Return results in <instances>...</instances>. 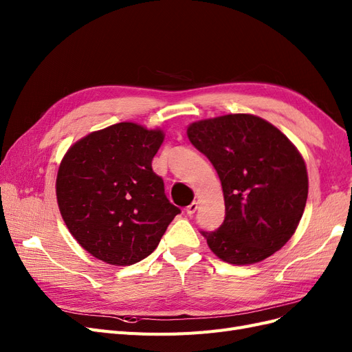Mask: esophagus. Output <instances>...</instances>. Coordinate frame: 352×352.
<instances>
[{"label": "esophagus", "mask_w": 352, "mask_h": 352, "mask_svg": "<svg viewBox=\"0 0 352 352\" xmlns=\"http://www.w3.org/2000/svg\"><path fill=\"white\" fill-rule=\"evenodd\" d=\"M197 208H198V202H190V204L186 207V212H188V214L189 216H192L194 214V212L197 211Z\"/></svg>", "instance_id": "1"}]
</instances>
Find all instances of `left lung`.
<instances>
[{
  "instance_id": "left-lung-1",
  "label": "left lung",
  "mask_w": 352,
  "mask_h": 352,
  "mask_svg": "<svg viewBox=\"0 0 352 352\" xmlns=\"http://www.w3.org/2000/svg\"><path fill=\"white\" fill-rule=\"evenodd\" d=\"M188 138L214 166L226 214L202 230L223 261H263L291 239L308 195L305 163L273 124L252 114H228L188 126Z\"/></svg>"
}]
</instances>
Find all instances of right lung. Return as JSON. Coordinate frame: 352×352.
I'll use <instances>...</instances> for the list:
<instances>
[{"instance_id": "obj_1", "label": "right lung", "mask_w": 352, "mask_h": 352, "mask_svg": "<svg viewBox=\"0 0 352 352\" xmlns=\"http://www.w3.org/2000/svg\"><path fill=\"white\" fill-rule=\"evenodd\" d=\"M163 140L162 131L123 122L82 138L61 160V217L95 258L113 265L144 260L180 212L151 166Z\"/></svg>"}]
</instances>
